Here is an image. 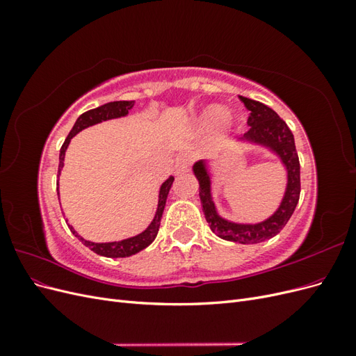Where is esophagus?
<instances>
[{"label":"esophagus","mask_w":356,"mask_h":356,"mask_svg":"<svg viewBox=\"0 0 356 356\" xmlns=\"http://www.w3.org/2000/svg\"><path fill=\"white\" fill-rule=\"evenodd\" d=\"M175 174H186L190 169V157L187 154H181L175 161Z\"/></svg>","instance_id":"obj_1"}]
</instances>
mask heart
I'll use <instances>...</instances> for the list:
<instances>
[{"instance_id": "obj_1", "label": "heart", "mask_w": 356, "mask_h": 356, "mask_svg": "<svg viewBox=\"0 0 356 356\" xmlns=\"http://www.w3.org/2000/svg\"><path fill=\"white\" fill-rule=\"evenodd\" d=\"M196 124L203 132L217 131L222 124H227L232 132L239 134L243 124V117L241 114L230 115V108L227 105L211 104L199 113Z\"/></svg>"}]
</instances>
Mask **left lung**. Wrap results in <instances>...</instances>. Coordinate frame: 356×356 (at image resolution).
Wrapping results in <instances>:
<instances>
[{"mask_svg": "<svg viewBox=\"0 0 356 356\" xmlns=\"http://www.w3.org/2000/svg\"><path fill=\"white\" fill-rule=\"evenodd\" d=\"M245 106L251 111L248 118V131L242 138L241 144L250 147H260L273 154L279 163L285 169L286 182L284 196L279 202L277 208L272 215H268L263 221L257 222H239L222 217L218 212L217 203L213 199V182H212V161L199 160L193 165V174L199 181V196L202 209L211 230L218 238L230 242H238L243 245L260 243L272 239L281 232L288 220L293 215L298 197H300V161L296 149L294 135L289 131L286 123L267 105L243 98Z\"/></svg>", "mask_w": 356, "mask_h": 356, "instance_id": "1", "label": "left lung"}]
</instances>
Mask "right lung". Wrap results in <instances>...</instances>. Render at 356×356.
Instances as JSON below:
<instances>
[{"label": "right lung", "instance_id": "add662e5", "mask_svg": "<svg viewBox=\"0 0 356 356\" xmlns=\"http://www.w3.org/2000/svg\"><path fill=\"white\" fill-rule=\"evenodd\" d=\"M135 101H114V102H108V104H104L98 108H93L83 113L79 118L77 122L74 123L70 135L67 136L65 143H63L62 148H60V153H59V169H58V177L60 175L62 168H63V160H65V153H67V148L71 143V139L77 135L79 132H81L83 129H88L90 126H95L98 123L106 122V120H114V118H122L126 117L134 108ZM174 177H169L163 184L160 186L159 190V202H157V209L154 213V218L153 221L148 224V227L141 232L136 236H132V238H127L123 241H114V242H92V241H86L84 238L74 230L72 225L68 224L70 230L72 232V234H75V238H79V241H81V243L84 246H88L90 251L96 252L98 255L102 257H108V258H123V257H131L134 254H138L139 251L145 250V248L152 243L159 232L160 227V220H161V215H163V209H165V204H166V199L169 195V190L172 187V182H174ZM59 195V193H58Z\"/></svg>", "mask_w": 356, "mask_h": 356}]
</instances>
